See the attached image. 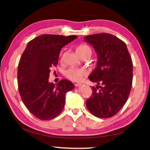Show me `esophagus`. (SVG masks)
Returning a JSON list of instances; mask_svg holds the SVG:
<instances>
[{
    "label": "esophagus",
    "instance_id": "obj_1",
    "mask_svg": "<svg viewBox=\"0 0 150 150\" xmlns=\"http://www.w3.org/2000/svg\"><path fill=\"white\" fill-rule=\"evenodd\" d=\"M82 85V84H81V83H75V86L76 87H81V86Z\"/></svg>",
    "mask_w": 150,
    "mask_h": 150
}]
</instances>
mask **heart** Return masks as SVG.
<instances>
[{"instance_id":"b5f03b06","label":"heart","mask_w":150,"mask_h":150,"mask_svg":"<svg viewBox=\"0 0 150 150\" xmlns=\"http://www.w3.org/2000/svg\"><path fill=\"white\" fill-rule=\"evenodd\" d=\"M76 52H77V55L85 54V53H90L91 54L92 50L88 45L82 44L76 48ZM86 74H87V71L85 69L74 67L69 68L64 72L65 77L73 81H80L83 76H85Z\"/></svg>"}]
</instances>
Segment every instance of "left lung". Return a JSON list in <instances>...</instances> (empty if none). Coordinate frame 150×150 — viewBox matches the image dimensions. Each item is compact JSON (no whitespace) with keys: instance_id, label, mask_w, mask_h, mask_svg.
<instances>
[{"instance_id":"1","label":"left lung","mask_w":150,"mask_h":150,"mask_svg":"<svg viewBox=\"0 0 150 150\" xmlns=\"http://www.w3.org/2000/svg\"><path fill=\"white\" fill-rule=\"evenodd\" d=\"M84 38L94 47L98 59L96 67L88 76L98 85L91 88L93 94L86 105L96 117L110 118L128 100L132 84V61L125 43L115 35L103 33Z\"/></svg>"}]
</instances>
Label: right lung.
<instances>
[{"instance_id":"add662e5","label":"right lung","mask_w":150,"mask_h":150,"mask_svg":"<svg viewBox=\"0 0 150 150\" xmlns=\"http://www.w3.org/2000/svg\"><path fill=\"white\" fill-rule=\"evenodd\" d=\"M77 36L44 34L30 41L18 67V85L22 100L35 117L51 120L62 112L65 95L74 88L63 79L56 85L49 82L51 67L58 63L60 51Z\"/></svg>"}]
</instances>
